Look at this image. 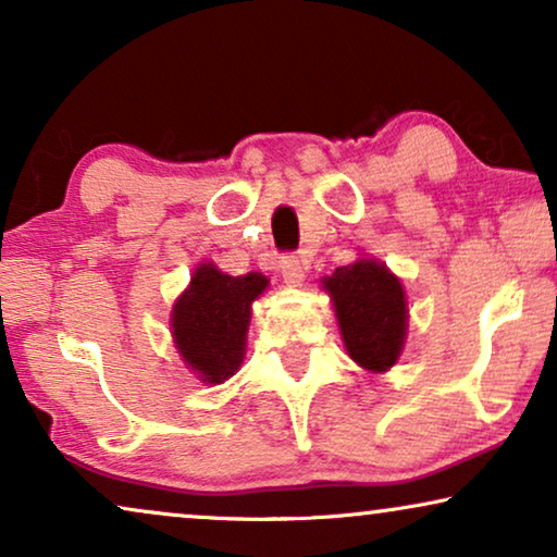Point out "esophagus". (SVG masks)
<instances>
[{
	"label": "esophagus",
	"instance_id": "esophagus-1",
	"mask_svg": "<svg viewBox=\"0 0 557 557\" xmlns=\"http://www.w3.org/2000/svg\"><path fill=\"white\" fill-rule=\"evenodd\" d=\"M278 269H281V273H284V281H286V284L299 286L301 281H304V271H301V261H299V256H294V253L281 256Z\"/></svg>",
	"mask_w": 557,
	"mask_h": 557
}]
</instances>
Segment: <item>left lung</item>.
<instances>
[{"label":"left lung","instance_id":"8db88e82","mask_svg":"<svg viewBox=\"0 0 557 557\" xmlns=\"http://www.w3.org/2000/svg\"><path fill=\"white\" fill-rule=\"evenodd\" d=\"M349 357L370 372L391 370L406 339V294L400 281L377 261L342 265L326 276Z\"/></svg>","mask_w":557,"mask_h":557}]
</instances>
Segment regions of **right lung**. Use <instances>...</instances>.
Instances as JSON below:
<instances>
[{
	"label": "right lung",
	"instance_id": "obj_1",
	"mask_svg": "<svg viewBox=\"0 0 557 557\" xmlns=\"http://www.w3.org/2000/svg\"><path fill=\"white\" fill-rule=\"evenodd\" d=\"M265 286L269 278L261 273L227 276L212 263H202L174 304V345L205 383H223L240 368L250 304Z\"/></svg>",
	"mask_w": 557,
	"mask_h": 557
}]
</instances>
